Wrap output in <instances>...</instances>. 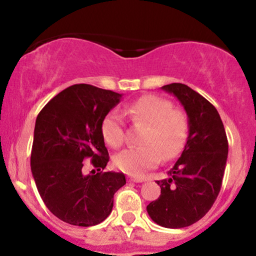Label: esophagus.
<instances>
[{"label": "esophagus", "mask_w": 256, "mask_h": 256, "mask_svg": "<svg viewBox=\"0 0 256 256\" xmlns=\"http://www.w3.org/2000/svg\"><path fill=\"white\" fill-rule=\"evenodd\" d=\"M128 182H134V183H142V182H144L146 179L140 178V177H128Z\"/></svg>", "instance_id": "obj_1"}]
</instances>
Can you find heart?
Masks as SVG:
<instances>
[{"mask_svg": "<svg viewBox=\"0 0 256 256\" xmlns=\"http://www.w3.org/2000/svg\"><path fill=\"white\" fill-rule=\"evenodd\" d=\"M122 114L134 126H144L140 137L142 146L128 148L114 156V165L131 176H140L156 167L161 160L170 161L183 150L189 134V119L184 110L173 108L168 100L146 95L126 104ZM101 132L107 144L119 148L125 140L122 114L112 110L104 116Z\"/></svg>", "mask_w": 256, "mask_h": 256, "instance_id": "heart-1", "label": "heart"}]
</instances>
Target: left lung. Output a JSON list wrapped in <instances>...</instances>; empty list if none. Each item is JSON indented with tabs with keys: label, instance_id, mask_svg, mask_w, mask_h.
<instances>
[{
	"label": "left lung",
	"instance_id": "1",
	"mask_svg": "<svg viewBox=\"0 0 256 256\" xmlns=\"http://www.w3.org/2000/svg\"><path fill=\"white\" fill-rule=\"evenodd\" d=\"M161 89L173 94L183 104L189 136L167 178L156 182L161 195L146 206V212L158 225L180 228L204 218L218 198L228 143L218 110L204 96L180 83Z\"/></svg>",
	"mask_w": 256,
	"mask_h": 256
}]
</instances>
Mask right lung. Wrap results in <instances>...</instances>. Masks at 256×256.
<instances>
[{
	"instance_id": "obj_1",
	"label": "right lung",
	"mask_w": 256,
	"mask_h": 256,
	"mask_svg": "<svg viewBox=\"0 0 256 256\" xmlns=\"http://www.w3.org/2000/svg\"><path fill=\"white\" fill-rule=\"evenodd\" d=\"M122 95L89 84H76L52 98L34 125L31 171L44 204L76 226L102 222L113 198L126 184L124 173L102 172L110 161L101 125ZM99 172L84 175V158Z\"/></svg>"
}]
</instances>
